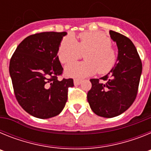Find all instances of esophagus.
<instances>
[{"label": "esophagus", "instance_id": "esophagus-1", "mask_svg": "<svg viewBox=\"0 0 151 151\" xmlns=\"http://www.w3.org/2000/svg\"><path fill=\"white\" fill-rule=\"evenodd\" d=\"M82 83V81L79 79H74V85H78Z\"/></svg>", "mask_w": 151, "mask_h": 151}]
</instances>
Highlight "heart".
<instances>
[{
	"mask_svg": "<svg viewBox=\"0 0 151 151\" xmlns=\"http://www.w3.org/2000/svg\"><path fill=\"white\" fill-rule=\"evenodd\" d=\"M110 39L101 32H85L78 35V41L65 38L58 49V57L62 63L76 60L81 53L85 61L74 63L66 66V76L74 78H85L95 74L110 72L115 65L116 54L110 46Z\"/></svg>",
	"mask_w": 151,
	"mask_h": 151,
	"instance_id": "1",
	"label": "heart"
}]
</instances>
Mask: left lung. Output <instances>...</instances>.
<instances>
[{
    "mask_svg": "<svg viewBox=\"0 0 151 151\" xmlns=\"http://www.w3.org/2000/svg\"><path fill=\"white\" fill-rule=\"evenodd\" d=\"M110 38L116 43V63L108 74L92 78L91 88L88 92V101L96 115L113 118L127 110L135 100L142 63L134 44L129 38L114 31H110Z\"/></svg>",
    "mask_w": 151,
    "mask_h": 151,
    "instance_id": "1",
    "label": "left lung"
}]
</instances>
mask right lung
<instances>
[{
	"instance_id": "right-lung-1",
	"label": "right lung",
	"mask_w": 151,
	"mask_h": 151,
	"mask_svg": "<svg viewBox=\"0 0 151 151\" xmlns=\"http://www.w3.org/2000/svg\"><path fill=\"white\" fill-rule=\"evenodd\" d=\"M67 32H47L28 36L16 49L10 62V78L16 98L36 118L59 115L66 105L68 88L73 79H57L63 67L57 56Z\"/></svg>"
}]
</instances>
